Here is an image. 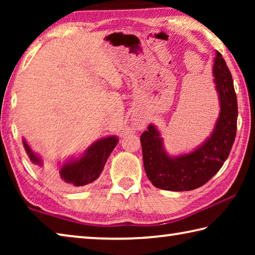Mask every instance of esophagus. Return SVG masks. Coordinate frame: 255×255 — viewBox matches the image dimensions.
Wrapping results in <instances>:
<instances>
[{"label": "esophagus", "mask_w": 255, "mask_h": 255, "mask_svg": "<svg viewBox=\"0 0 255 255\" xmlns=\"http://www.w3.org/2000/svg\"><path fill=\"white\" fill-rule=\"evenodd\" d=\"M133 125H135L138 130H141V129L145 128V125H146L145 119L143 117H137L135 119V122H133Z\"/></svg>", "instance_id": "34e87169"}]
</instances>
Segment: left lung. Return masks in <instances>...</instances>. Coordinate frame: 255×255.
Segmentation results:
<instances>
[{
    "label": "left lung",
    "instance_id": "8db88e82",
    "mask_svg": "<svg viewBox=\"0 0 255 255\" xmlns=\"http://www.w3.org/2000/svg\"><path fill=\"white\" fill-rule=\"evenodd\" d=\"M213 73L221 111L204 144L191 153L172 157L154 125L141 133L145 172L154 187L169 191L195 190L208 182L230 155L236 136L237 99L232 74L219 51H216Z\"/></svg>",
    "mask_w": 255,
    "mask_h": 255
}]
</instances>
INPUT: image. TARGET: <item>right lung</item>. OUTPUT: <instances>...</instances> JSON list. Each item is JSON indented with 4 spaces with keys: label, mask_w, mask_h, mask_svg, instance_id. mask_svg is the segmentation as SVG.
<instances>
[{
    "label": "right lung",
    "mask_w": 255,
    "mask_h": 255,
    "mask_svg": "<svg viewBox=\"0 0 255 255\" xmlns=\"http://www.w3.org/2000/svg\"><path fill=\"white\" fill-rule=\"evenodd\" d=\"M23 146L27 155L33 164L42 166V161L38 155L32 152L30 146L24 139ZM118 144V138L116 136H109L101 138L96 143L92 144L85 150L81 157L64 163L59 171V180L68 187H82L89 183H92L100 176L105 167L107 159L112 150Z\"/></svg>",
    "instance_id": "right-lung-1"
}]
</instances>
